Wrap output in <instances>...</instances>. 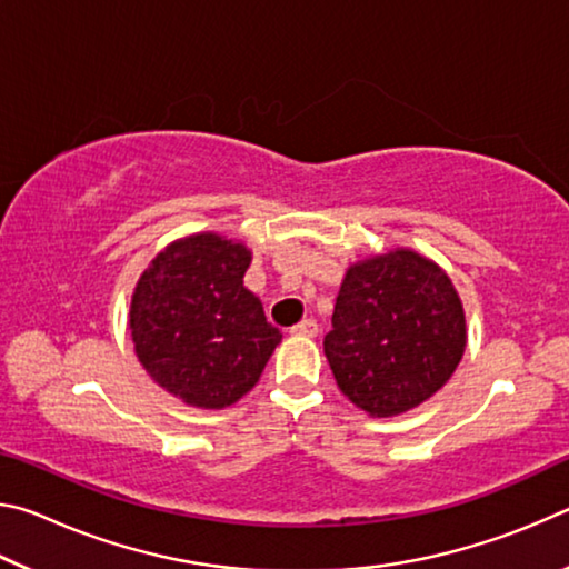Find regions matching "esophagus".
Returning a JSON list of instances; mask_svg holds the SVG:
<instances>
[{"label":"esophagus","mask_w":569,"mask_h":569,"mask_svg":"<svg viewBox=\"0 0 569 569\" xmlns=\"http://www.w3.org/2000/svg\"><path fill=\"white\" fill-rule=\"evenodd\" d=\"M291 333L293 336H316V333H319V323H316L313 319H303V321H298L296 326H291Z\"/></svg>","instance_id":"1"}]
</instances>
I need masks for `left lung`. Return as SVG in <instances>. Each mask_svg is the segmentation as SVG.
<instances>
[{
	"label": "left lung",
	"mask_w": 569,
	"mask_h": 569,
	"mask_svg": "<svg viewBox=\"0 0 569 569\" xmlns=\"http://www.w3.org/2000/svg\"><path fill=\"white\" fill-rule=\"evenodd\" d=\"M323 353L339 389L371 417L437 393L467 346L465 311L437 263L393 250L356 263L336 296Z\"/></svg>",
	"instance_id": "1"
}]
</instances>
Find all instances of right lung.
Instances as JSON below:
<instances>
[{"label": "right lung", "mask_w": 569, "mask_h": 569, "mask_svg": "<svg viewBox=\"0 0 569 569\" xmlns=\"http://www.w3.org/2000/svg\"><path fill=\"white\" fill-rule=\"evenodd\" d=\"M248 250L216 233L168 246L138 281L130 331L140 363L172 397L223 409L261 379L281 331L243 286Z\"/></svg>", "instance_id": "1"}]
</instances>
